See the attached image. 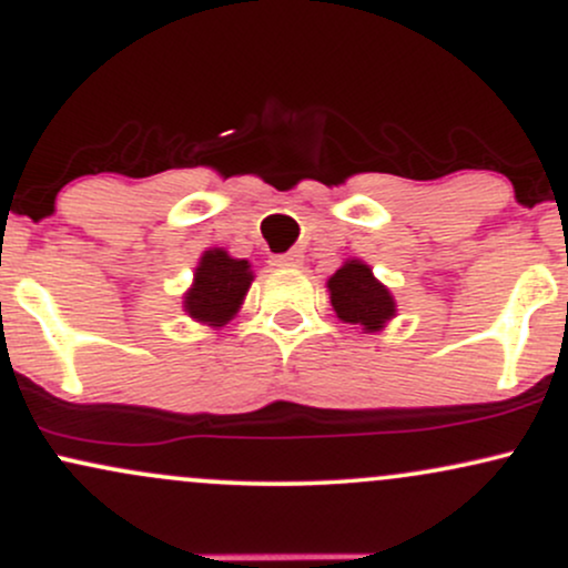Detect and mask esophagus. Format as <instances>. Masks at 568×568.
<instances>
[{"label":"esophagus","instance_id":"1","mask_svg":"<svg viewBox=\"0 0 568 568\" xmlns=\"http://www.w3.org/2000/svg\"><path fill=\"white\" fill-rule=\"evenodd\" d=\"M277 266H302L304 264V253L302 251H288L283 256L275 258Z\"/></svg>","mask_w":568,"mask_h":568}]
</instances>
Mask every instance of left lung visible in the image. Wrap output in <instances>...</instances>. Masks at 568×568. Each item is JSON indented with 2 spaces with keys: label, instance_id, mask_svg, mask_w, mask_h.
Wrapping results in <instances>:
<instances>
[{
  "label": "left lung",
  "instance_id": "1",
  "mask_svg": "<svg viewBox=\"0 0 568 568\" xmlns=\"http://www.w3.org/2000/svg\"><path fill=\"white\" fill-rule=\"evenodd\" d=\"M331 306L338 321L361 325L363 331H382L384 323L395 317V298L387 285L374 277L368 264L361 258H349L342 270L328 280Z\"/></svg>",
  "mask_w": 568,
  "mask_h": 568
}]
</instances>
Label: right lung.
<instances>
[{
  "label": "right lung",
  "mask_w": 568,
  "mask_h": 568,
  "mask_svg": "<svg viewBox=\"0 0 568 568\" xmlns=\"http://www.w3.org/2000/svg\"><path fill=\"white\" fill-rule=\"evenodd\" d=\"M251 283L253 272L245 258H232L224 247H211L202 253L192 288L184 293V312L197 323L221 328L237 315Z\"/></svg>",
  "instance_id": "add662e5"
}]
</instances>
